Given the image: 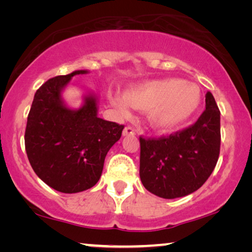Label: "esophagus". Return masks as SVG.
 <instances>
[{
  "label": "esophagus",
  "mask_w": 252,
  "mask_h": 252,
  "mask_svg": "<svg viewBox=\"0 0 252 252\" xmlns=\"http://www.w3.org/2000/svg\"><path fill=\"white\" fill-rule=\"evenodd\" d=\"M123 135L124 136H133V135H135V130H134L133 127L126 126L123 130Z\"/></svg>",
  "instance_id": "obj_1"
}]
</instances>
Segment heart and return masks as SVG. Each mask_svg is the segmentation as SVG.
<instances>
[{"label": "heart", "instance_id": "1", "mask_svg": "<svg viewBox=\"0 0 252 252\" xmlns=\"http://www.w3.org/2000/svg\"><path fill=\"white\" fill-rule=\"evenodd\" d=\"M109 99L125 117L130 115V106L148 111L151 127L160 133H168L195 116L201 106L202 92L192 82L180 78H165L134 85L124 96L111 94Z\"/></svg>", "mask_w": 252, "mask_h": 252}]
</instances>
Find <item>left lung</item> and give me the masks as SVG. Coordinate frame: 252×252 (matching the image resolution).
<instances>
[{
	"mask_svg": "<svg viewBox=\"0 0 252 252\" xmlns=\"http://www.w3.org/2000/svg\"><path fill=\"white\" fill-rule=\"evenodd\" d=\"M140 178L161 198L184 197L201 188L220 153V111L211 93L194 125L160 139L140 137Z\"/></svg>",
	"mask_w": 252,
	"mask_h": 252,
	"instance_id": "1",
	"label": "left lung"
}]
</instances>
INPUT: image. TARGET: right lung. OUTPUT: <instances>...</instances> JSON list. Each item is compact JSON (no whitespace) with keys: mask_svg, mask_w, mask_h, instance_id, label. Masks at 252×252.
Masks as SVG:
<instances>
[{"mask_svg":"<svg viewBox=\"0 0 252 252\" xmlns=\"http://www.w3.org/2000/svg\"><path fill=\"white\" fill-rule=\"evenodd\" d=\"M73 71L44 82L31 106L25 130V149L35 174L55 190L74 194L92 188L101 178L106 154L120 139L123 125L98 118V97L84 95L80 108L66 105L63 91Z\"/></svg>","mask_w":252,"mask_h":252,"instance_id":"1","label":"right lung"}]
</instances>
